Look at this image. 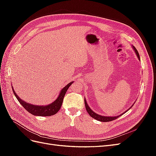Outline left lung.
Segmentation results:
<instances>
[{"label": "left lung", "instance_id": "obj_1", "mask_svg": "<svg viewBox=\"0 0 156 156\" xmlns=\"http://www.w3.org/2000/svg\"><path fill=\"white\" fill-rule=\"evenodd\" d=\"M132 47H133V49L135 51L136 56H137L139 60H140V56H139V52L137 51V50L136 49V48H135L134 46H132ZM84 104H85L86 109H87V112H88V113L90 116L91 117H92L93 119H96V120H97L98 121H100V122H110V121H112V120H114L116 119L117 118L120 117L122 115H124V113H126L127 111H128V110L129 109V108H131L132 107H133V105H134V104H133V105H132L131 107H130V108H129V109H127L124 112H123V113H122V114H121V115H120L119 116H101V115H98V114H96L95 112H94L91 109V108H90V107L88 105L87 102V100H86L85 98H84Z\"/></svg>", "mask_w": 156, "mask_h": 156}]
</instances>
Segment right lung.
<instances>
[{"label": "right lung", "instance_id": "1", "mask_svg": "<svg viewBox=\"0 0 156 156\" xmlns=\"http://www.w3.org/2000/svg\"><path fill=\"white\" fill-rule=\"evenodd\" d=\"M73 83V81L70 82L66 86L64 87L62 90H61L60 93L59 94L58 98L56 99V100L48 105H35L25 102V101L22 100L21 98H20V97L17 95V94L14 91L12 86V87L14 95H15V96L17 99V100L28 112H29L32 115L34 116H49L55 115L56 113L60 110V108L62 104L63 99L64 98L65 94L66 93L68 88L71 86V84Z\"/></svg>", "mask_w": 156, "mask_h": 156}]
</instances>
